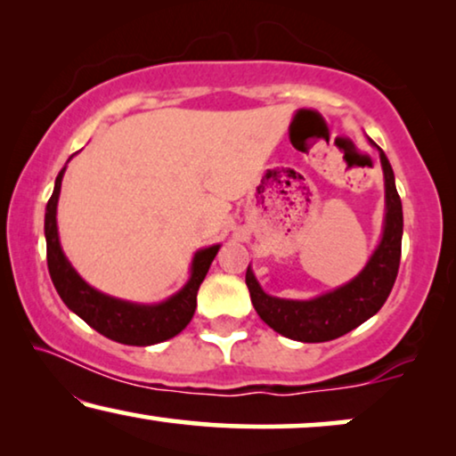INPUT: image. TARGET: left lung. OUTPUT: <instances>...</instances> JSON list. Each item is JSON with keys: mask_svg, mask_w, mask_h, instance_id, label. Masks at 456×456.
<instances>
[{"mask_svg": "<svg viewBox=\"0 0 456 456\" xmlns=\"http://www.w3.org/2000/svg\"><path fill=\"white\" fill-rule=\"evenodd\" d=\"M384 172V224L378 247L357 276L346 284L311 298H282L267 295L247 267V289L257 315L273 332L298 342H328L351 332L382 309L395 286L403 242V203L396 192L395 172L376 142Z\"/></svg>", "mask_w": 456, "mask_h": 456, "instance_id": "8db88e82", "label": "left lung"}]
</instances>
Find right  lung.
<instances>
[{"instance_id":"add662e5","label":"right lung","mask_w":456,"mask_h":456,"mask_svg":"<svg viewBox=\"0 0 456 456\" xmlns=\"http://www.w3.org/2000/svg\"><path fill=\"white\" fill-rule=\"evenodd\" d=\"M70 161V159H68ZM66 166L55 178L52 199L45 208L47 267L52 282L66 307L89 323L105 338L130 346H151L170 340L189 326L195 315L199 286L208 276L209 265L222 245H211L192 255L191 273L183 289L159 303H134L118 298L91 286L74 270L66 257L58 232V201Z\"/></svg>"}]
</instances>
